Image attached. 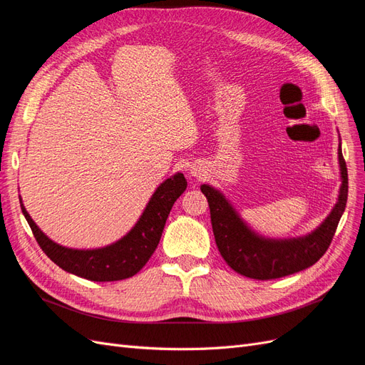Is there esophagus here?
<instances>
[{
	"label": "esophagus",
	"mask_w": 365,
	"mask_h": 365,
	"mask_svg": "<svg viewBox=\"0 0 365 365\" xmlns=\"http://www.w3.org/2000/svg\"><path fill=\"white\" fill-rule=\"evenodd\" d=\"M192 173H193V175H195V176H196V175H197V172H196V170H193V172H192Z\"/></svg>",
	"instance_id": "1"
}]
</instances>
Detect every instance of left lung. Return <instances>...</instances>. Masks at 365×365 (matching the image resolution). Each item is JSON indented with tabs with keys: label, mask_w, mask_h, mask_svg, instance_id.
<instances>
[{
	"label": "left lung",
	"mask_w": 365,
	"mask_h": 365,
	"mask_svg": "<svg viewBox=\"0 0 365 365\" xmlns=\"http://www.w3.org/2000/svg\"><path fill=\"white\" fill-rule=\"evenodd\" d=\"M338 158L342 178L338 202L314 233L298 239L274 240L257 236L237 216L222 193L207 184L201 185L208 201L217 250L231 269L250 279L272 280L303 271L323 257L347 202L349 178L341 146Z\"/></svg>",
	"instance_id": "obj_1"
}]
</instances>
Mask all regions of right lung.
I'll use <instances>...</instances> for the list:
<instances>
[{
    "mask_svg": "<svg viewBox=\"0 0 365 365\" xmlns=\"http://www.w3.org/2000/svg\"><path fill=\"white\" fill-rule=\"evenodd\" d=\"M185 187L182 173L165 180L152 195L135 227L115 244L97 250H71L54 244L33 222L23 204L21 210L39 247L59 268L91 282H115L132 277L148 263L158 247L172 205Z\"/></svg>",
    "mask_w": 365,
    "mask_h": 365,
    "instance_id": "1",
    "label": "right lung"
}]
</instances>
